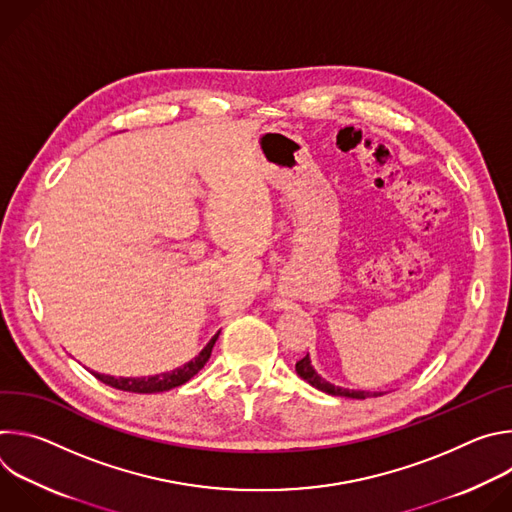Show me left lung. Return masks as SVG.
Returning a JSON list of instances; mask_svg holds the SVG:
<instances>
[{"label": "left lung", "mask_w": 512, "mask_h": 512, "mask_svg": "<svg viewBox=\"0 0 512 512\" xmlns=\"http://www.w3.org/2000/svg\"><path fill=\"white\" fill-rule=\"evenodd\" d=\"M296 371H298V375H300L304 381H308L312 387H316V389H320V391H324V393H328V395L350 397V399H367V397H379V395H383V393H369V391H350V389H340V387L330 385L328 381H324V379L314 371L312 362H310V354H306L304 358H300V360L296 362Z\"/></svg>", "instance_id": "left-lung-1"}]
</instances>
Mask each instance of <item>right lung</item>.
<instances>
[{"mask_svg": "<svg viewBox=\"0 0 512 512\" xmlns=\"http://www.w3.org/2000/svg\"><path fill=\"white\" fill-rule=\"evenodd\" d=\"M218 334H221V332H216L212 336V340L204 346V350L194 360L186 362L184 367H180L176 371H170V373H162V375H156V377H137V379L109 377V375H101V373H93V375L101 383H105L113 389H119V391H127V393H162V391H170V389L180 387L186 381H190L204 367L206 360L210 358V352H212V346H214Z\"/></svg>", "mask_w": 512, "mask_h": 512, "instance_id": "add662e5", "label": "right lung"}]
</instances>
